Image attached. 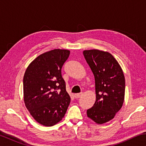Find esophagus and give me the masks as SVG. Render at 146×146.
Returning <instances> with one entry per match:
<instances>
[{"mask_svg":"<svg viewBox=\"0 0 146 146\" xmlns=\"http://www.w3.org/2000/svg\"><path fill=\"white\" fill-rule=\"evenodd\" d=\"M82 95V93H76V94H75V95H74V97H75V98H80Z\"/></svg>","mask_w":146,"mask_h":146,"instance_id":"1","label":"esophagus"}]
</instances>
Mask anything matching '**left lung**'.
I'll list each match as a JSON object with an SVG mask.
<instances>
[{"label": "left lung", "instance_id": "obj_1", "mask_svg": "<svg viewBox=\"0 0 146 146\" xmlns=\"http://www.w3.org/2000/svg\"><path fill=\"white\" fill-rule=\"evenodd\" d=\"M95 76L96 101L87 110L88 117L98 124L115 117L123 105L125 77L120 64L111 54L98 49L83 51Z\"/></svg>", "mask_w": 146, "mask_h": 146}]
</instances>
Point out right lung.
I'll list each match as a JSON object with an SVG mask.
<instances>
[{
  "instance_id": "1",
  "label": "right lung",
  "mask_w": 146,
  "mask_h": 146,
  "mask_svg": "<svg viewBox=\"0 0 146 146\" xmlns=\"http://www.w3.org/2000/svg\"><path fill=\"white\" fill-rule=\"evenodd\" d=\"M70 54L55 49L44 53L29 64L24 75V101L36 122L53 126L62 120L70 103L61 70Z\"/></svg>"
}]
</instances>
